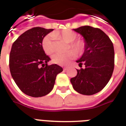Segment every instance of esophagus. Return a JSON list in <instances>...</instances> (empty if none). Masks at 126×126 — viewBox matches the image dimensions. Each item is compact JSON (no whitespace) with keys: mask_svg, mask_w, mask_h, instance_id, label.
I'll list each match as a JSON object with an SVG mask.
<instances>
[{"mask_svg":"<svg viewBox=\"0 0 126 126\" xmlns=\"http://www.w3.org/2000/svg\"><path fill=\"white\" fill-rule=\"evenodd\" d=\"M67 69H68V67H66V66H65V67H63V70H64V71H67Z\"/></svg>","mask_w":126,"mask_h":126,"instance_id":"34e87169","label":"esophagus"}]
</instances>
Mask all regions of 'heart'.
<instances>
[{"label": "heart", "instance_id": "1", "mask_svg": "<svg viewBox=\"0 0 126 126\" xmlns=\"http://www.w3.org/2000/svg\"><path fill=\"white\" fill-rule=\"evenodd\" d=\"M77 34L74 31L67 29L61 32H55L51 34H48L43 38L42 47L44 51L47 55H51L54 51L53 38H61L66 42H69L68 48L71 47L73 49H69L65 53H57L51 57L52 62L59 65H67L71 59L76 57V53L82 55L85 51L86 44L82 39L77 38Z\"/></svg>", "mask_w": 126, "mask_h": 126}]
</instances>
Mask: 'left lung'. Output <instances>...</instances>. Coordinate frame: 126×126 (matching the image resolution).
<instances>
[{"label": "left lung", "mask_w": 126, "mask_h": 126, "mask_svg": "<svg viewBox=\"0 0 126 126\" xmlns=\"http://www.w3.org/2000/svg\"><path fill=\"white\" fill-rule=\"evenodd\" d=\"M84 36L85 51L77 61V76L71 79L73 88L79 94L91 95L101 91L111 78L114 67V50L109 37L99 28L82 26L74 29Z\"/></svg>", "instance_id": "1"}]
</instances>
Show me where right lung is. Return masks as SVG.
<instances>
[{
	"mask_svg": "<svg viewBox=\"0 0 126 126\" xmlns=\"http://www.w3.org/2000/svg\"><path fill=\"white\" fill-rule=\"evenodd\" d=\"M53 29L36 27L21 34L12 44L9 59L12 77L22 92L39 97L51 92L57 74L63 71L50 60L42 47L44 37Z\"/></svg>",
	"mask_w": 126,
	"mask_h": 126,
	"instance_id": "1",
	"label": "right lung"
}]
</instances>
